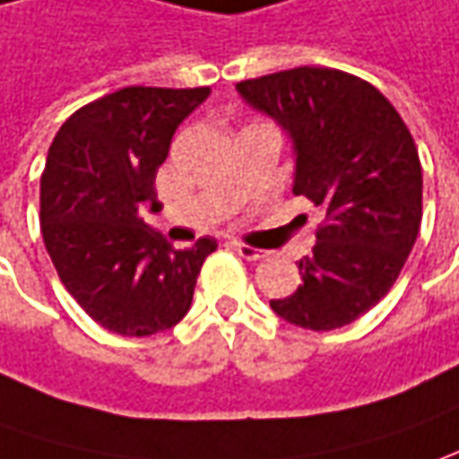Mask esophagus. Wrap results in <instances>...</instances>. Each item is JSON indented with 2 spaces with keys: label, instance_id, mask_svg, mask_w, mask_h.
I'll return each instance as SVG.
<instances>
[{
  "label": "esophagus",
  "instance_id": "esophagus-1",
  "mask_svg": "<svg viewBox=\"0 0 459 459\" xmlns=\"http://www.w3.org/2000/svg\"><path fill=\"white\" fill-rule=\"evenodd\" d=\"M233 248L238 251V255H243L246 261H261V258H266L269 251H264V248H254V246H246V243H233Z\"/></svg>",
  "mask_w": 459,
  "mask_h": 459
}]
</instances>
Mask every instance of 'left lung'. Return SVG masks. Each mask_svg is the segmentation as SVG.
Here are the masks:
<instances>
[{"label":"left lung","instance_id":"left-lung-1","mask_svg":"<svg viewBox=\"0 0 459 459\" xmlns=\"http://www.w3.org/2000/svg\"><path fill=\"white\" fill-rule=\"evenodd\" d=\"M246 105L291 140L296 195L324 208L301 283L271 299L283 321L332 332L379 304L422 223V168L389 100L359 77L296 67L236 85Z\"/></svg>","mask_w":459,"mask_h":459}]
</instances>
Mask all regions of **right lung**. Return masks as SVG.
Instances as JSON below:
<instances>
[{"label": "right lung", "mask_w": 459, "mask_h": 459, "mask_svg": "<svg viewBox=\"0 0 459 459\" xmlns=\"http://www.w3.org/2000/svg\"><path fill=\"white\" fill-rule=\"evenodd\" d=\"M211 87H123L77 110L47 152L39 216L59 279L100 326L123 336L173 329L188 314L213 238L178 251L143 221L178 125Z\"/></svg>", "instance_id": "add662e5"}]
</instances>
